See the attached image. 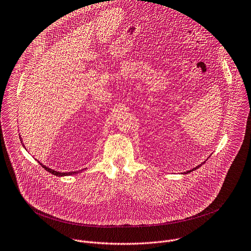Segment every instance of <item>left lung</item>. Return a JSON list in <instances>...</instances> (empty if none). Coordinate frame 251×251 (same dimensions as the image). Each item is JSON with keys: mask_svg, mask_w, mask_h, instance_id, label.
<instances>
[{"mask_svg": "<svg viewBox=\"0 0 251 251\" xmlns=\"http://www.w3.org/2000/svg\"><path fill=\"white\" fill-rule=\"evenodd\" d=\"M204 162H205V161H204ZM204 162H202V163H201V164H200V165H198V166H197V167H195V168H193V169H192V170H189V171H187V172H185V173H184V174H188V173H190V172H192V171H194V170H197V169H198V168H200V167H201V165H202V164H203V163H204Z\"/></svg>", "mask_w": 251, "mask_h": 251, "instance_id": "8db88e82", "label": "left lung"}]
</instances>
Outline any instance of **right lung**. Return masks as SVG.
<instances>
[{
	"instance_id": "obj_1",
	"label": "right lung",
	"mask_w": 251,
	"mask_h": 251,
	"mask_svg": "<svg viewBox=\"0 0 251 251\" xmlns=\"http://www.w3.org/2000/svg\"><path fill=\"white\" fill-rule=\"evenodd\" d=\"M20 140H22V139H20ZM21 144H22V146L24 147V145H23V143H22V141H21ZM25 148V147H24ZM39 163H40V165L43 167V168H45L48 172H50V174H52V175H54V176H58V177H62V176H70V175H74V174H78L79 172H82L84 169H82V170H79V171H72V172H58V171H55V170H52V169H50V168H49L48 166H45L44 164H42L40 161H38Z\"/></svg>"
}]
</instances>
